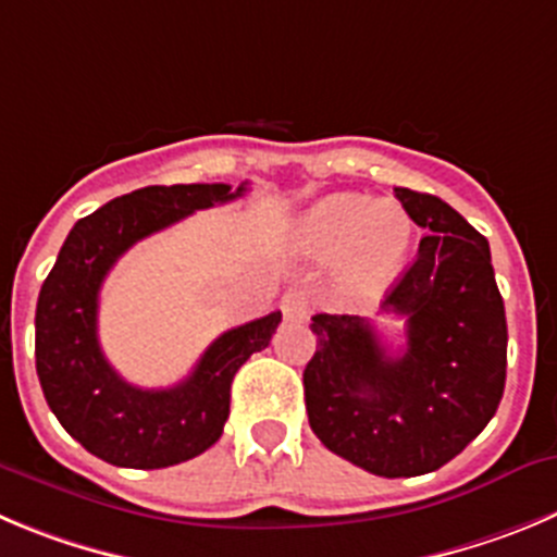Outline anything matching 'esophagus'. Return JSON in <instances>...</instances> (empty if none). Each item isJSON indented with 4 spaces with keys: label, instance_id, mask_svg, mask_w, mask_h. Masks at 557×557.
<instances>
[{
    "label": "esophagus",
    "instance_id": "1",
    "mask_svg": "<svg viewBox=\"0 0 557 557\" xmlns=\"http://www.w3.org/2000/svg\"><path fill=\"white\" fill-rule=\"evenodd\" d=\"M283 315L288 321H308L310 315V296L302 288H290L283 296Z\"/></svg>",
    "mask_w": 557,
    "mask_h": 557
}]
</instances>
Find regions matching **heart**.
I'll use <instances>...</instances> for the list:
<instances>
[{"mask_svg":"<svg viewBox=\"0 0 557 557\" xmlns=\"http://www.w3.org/2000/svg\"><path fill=\"white\" fill-rule=\"evenodd\" d=\"M412 216L396 202L335 195L296 225V247L315 263H341L337 288L351 302H373L401 274L412 247Z\"/></svg>","mask_w":557,"mask_h":557,"instance_id":"1","label":"heart"}]
</instances>
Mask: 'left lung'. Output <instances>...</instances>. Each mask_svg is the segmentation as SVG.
I'll list each match as a JSON object with an SVG mask.
<instances>
[{"mask_svg": "<svg viewBox=\"0 0 557 557\" xmlns=\"http://www.w3.org/2000/svg\"><path fill=\"white\" fill-rule=\"evenodd\" d=\"M396 197L425 231L418 258L384 296L407 319V343L387 351L360 315L315 313L305 407L332 454L382 478L440 470L486 429L506 387L508 326L490 242L445 200Z\"/></svg>", "mask_w": 557, "mask_h": 557, "instance_id": "obj_1", "label": "left lung"}]
</instances>
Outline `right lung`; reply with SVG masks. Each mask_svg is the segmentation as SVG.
Masks as SVG:
<instances>
[{
	"instance_id": "right-lung-1",
	"label": "right lung",
	"mask_w": 557,
	"mask_h": 557,
	"mask_svg": "<svg viewBox=\"0 0 557 557\" xmlns=\"http://www.w3.org/2000/svg\"><path fill=\"white\" fill-rule=\"evenodd\" d=\"M227 184L145 186L76 222L44 280L35 310V368L49 409L85 450L114 467L161 470L189 461L222 436L231 384L249 355L267 349L283 315L269 313L222 332L195 371L168 389L128 384L98 343L103 277L139 238L216 202L236 200Z\"/></svg>"
}]
</instances>
